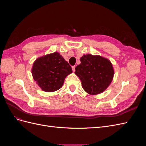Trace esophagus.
Returning <instances> with one entry per match:
<instances>
[{
  "label": "esophagus",
  "instance_id": "obj_1",
  "mask_svg": "<svg viewBox=\"0 0 146 146\" xmlns=\"http://www.w3.org/2000/svg\"><path fill=\"white\" fill-rule=\"evenodd\" d=\"M72 69L73 71L74 72L75 70H76V66H72Z\"/></svg>",
  "mask_w": 146,
  "mask_h": 146
}]
</instances>
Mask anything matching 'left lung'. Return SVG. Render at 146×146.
Segmentation results:
<instances>
[{"label":"left lung","mask_w":146,"mask_h":146,"mask_svg":"<svg viewBox=\"0 0 146 146\" xmlns=\"http://www.w3.org/2000/svg\"><path fill=\"white\" fill-rule=\"evenodd\" d=\"M81 63L76 68V74L82 81V88L87 93L96 95L109 86L114 76L110 61L100 55H84Z\"/></svg>","instance_id":"1"}]
</instances>
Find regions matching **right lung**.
<instances>
[{
    "mask_svg": "<svg viewBox=\"0 0 146 146\" xmlns=\"http://www.w3.org/2000/svg\"><path fill=\"white\" fill-rule=\"evenodd\" d=\"M72 72L71 66L59 53L37 58L32 69L34 80L46 92H54L63 86L65 78Z\"/></svg>",
    "mask_w": 146,
    "mask_h": 146,
    "instance_id": "right-lung-1",
    "label": "right lung"
}]
</instances>
